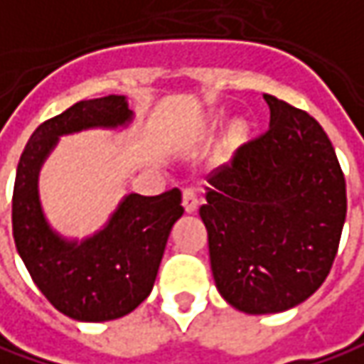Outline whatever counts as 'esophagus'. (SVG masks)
Returning a JSON list of instances; mask_svg holds the SVG:
<instances>
[{"mask_svg": "<svg viewBox=\"0 0 364 364\" xmlns=\"http://www.w3.org/2000/svg\"><path fill=\"white\" fill-rule=\"evenodd\" d=\"M183 207H185L187 213L197 211V207H199V197H197V191H195L193 187H187V189L183 191Z\"/></svg>", "mask_w": 364, "mask_h": 364, "instance_id": "obj_1", "label": "esophagus"}]
</instances>
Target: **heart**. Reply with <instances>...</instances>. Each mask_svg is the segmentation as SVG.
<instances>
[{"instance_id": "b5f03b06", "label": "heart", "mask_w": 364, "mask_h": 364, "mask_svg": "<svg viewBox=\"0 0 364 364\" xmlns=\"http://www.w3.org/2000/svg\"><path fill=\"white\" fill-rule=\"evenodd\" d=\"M230 139H232V141H242V139H245L244 122H235V124H233L232 131H230Z\"/></svg>"}]
</instances>
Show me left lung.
I'll use <instances>...</instances> for the list:
<instances>
[{
  "instance_id": "obj_1",
  "label": "left lung",
  "mask_w": 364,
  "mask_h": 364,
  "mask_svg": "<svg viewBox=\"0 0 364 364\" xmlns=\"http://www.w3.org/2000/svg\"><path fill=\"white\" fill-rule=\"evenodd\" d=\"M269 129L209 175L199 215L220 294L245 314L298 306L326 280L346 218V183L316 120L264 95Z\"/></svg>"
}]
</instances>
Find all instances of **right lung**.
I'll return each instance as SVG.
<instances>
[{
    "label": "right lung",
    "instance_id": "add662e5",
    "mask_svg": "<svg viewBox=\"0 0 364 364\" xmlns=\"http://www.w3.org/2000/svg\"><path fill=\"white\" fill-rule=\"evenodd\" d=\"M131 120L124 96L80 100L33 131L18 163L11 199L16 247L50 304L82 322L120 318L151 294L171 228L183 215L181 191L127 195L100 232L76 242L50 228L38 175L62 134L117 129Z\"/></svg>",
    "mask_w": 364,
    "mask_h": 364
}]
</instances>
